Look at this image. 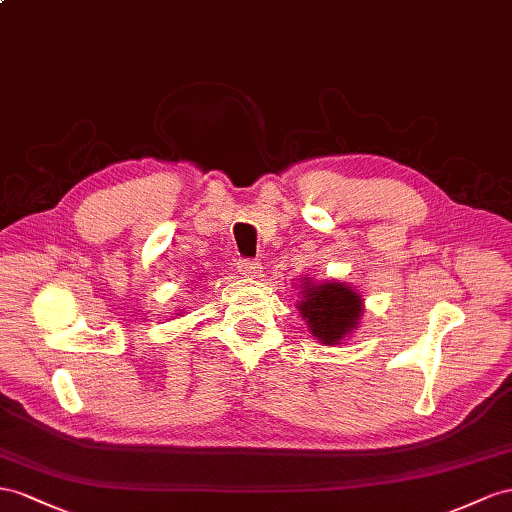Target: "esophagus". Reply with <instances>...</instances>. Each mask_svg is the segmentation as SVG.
Segmentation results:
<instances>
[{
	"label": "esophagus",
	"mask_w": 512,
	"mask_h": 512,
	"mask_svg": "<svg viewBox=\"0 0 512 512\" xmlns=\"http://www.w3.org/2000/svg\"><path fill=\"white\" fill-rule=\"evenodd\" d=\"M238 272L244 274L248 279H259L261 277V264L255 259H242L238 264Z\"/></svg>",
	"instance_id": "obj_1"
}]
</instances>
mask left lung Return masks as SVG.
<instances>
[{"instance_id": "left-lung-1", "label": "left lung", "mask_w": 512, "mask_h": 512, "mask_svg": "<svg viewBox=\"0 0 512 512\" xmlns=\"http://www.w3.org/2000/svg\"><path fill=\"white\" fill-rule=\"evenodd\" d=\"M298 290L296 309L318 344L337 346L359 329L365 305L357 287L335 279L313 281L303 277Z\"/></svg>"}]
</instances>
